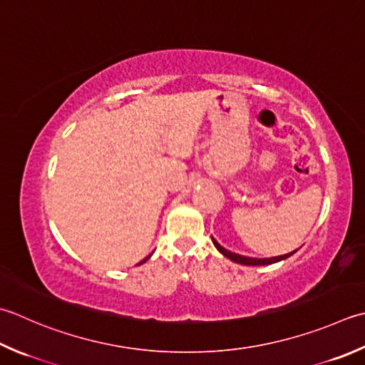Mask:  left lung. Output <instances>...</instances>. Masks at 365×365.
Returning a JSON list of instances; mask_svg holds the SVG:
<instances>
[{
    "instance_id": "1",
    "label": "left lung",
    "mask_w": 365,
    "mask_h": 365,
    "mask_svg": "<svg viewBox=\"0 0 365 365\" xmlns=\"http://www.w3.org/2000/svg\"><path fill=\"white\" fill-rule=\"evenodd\" d=\"M212 240H213V245L217 247V250H218V252H220L221 255H225L226 258H230V259H231V261H234V262L244 264V266H266V264H274V262H278V261H282V259H287V258H289L291 255H294V252H292V253H288V255L275 256V258H266V259L247 258V256H242V255H237V253H232V252H230V250L223 248V247H221V245L218 244V242H217L215 239H212Z\"/></svg>"
}]
</instances>
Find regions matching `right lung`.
Returning a JSON list of instances; mask_svg holds the SVG:
<instances>
[{
	"label": "right lung",
	"instance_id": "right-lung-1",
	"mask_svg": "<svg viewBox=\"0 0 365 365\" xmlns=\"http://www.w3.org/2000/svg\"><path fill=\"white\" fill-rule=\"evenodd\" d=\"M148 258H150V256H148ZM148 258H145V259H144V261H142V262H145V261H147V259H148ZM142 262H140V264H142Z\"/></svg>",
	"mask_w": 365,
	"mask_h": 365
}]
</instances>
